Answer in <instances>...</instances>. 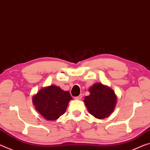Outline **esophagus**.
<instances>
[{"label":"esophagus","instance_id":"obj_1","mask_svg":"<svg viewBox=\"0 0 150 150\" xmlns=\"http://www.w3.org/2000/svg\"><path fill=\"white\" fill-rule=\"evenodd\" d=\"M81 98H82V95L81 94L79 95V96H77V97H75V99H77V100H80V99H81Z\"/></svg>","mask_w":150,"mask_h":150}]
</instances>
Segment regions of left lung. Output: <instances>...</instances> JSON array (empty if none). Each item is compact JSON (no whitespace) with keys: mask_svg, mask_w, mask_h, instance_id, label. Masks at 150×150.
Returning a JSON list of instances; mask_svg holds the SVG:
<instances>
[{"mask_svg":"<svg viewBox=\"0 0 150 150\" xmlns=\"http://www.w3.org/2000/svg\"><path fill=\"white\" fill-rule=\"evenodd\" d=\"M90 95L85 97L84 103L89 113L97 119L109 117L117 103V96L110 87L99 83L89 88Z\"/></svg>","mask_w":150,"mask_h":150,"instance_id":"8db88e82","label":"left lung"}]
</instances>
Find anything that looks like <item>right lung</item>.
Returning a JSON list of instances; mask_svg holds the SVG:
<instances>
[{
	"label": "right lung",
	"instance_id": "1",
	"mask_svg": "<svg viewBox=\"0 0 150 150\" xmlns=\"http://www.w3.org/2000/svg\"><path fill=\"white\" fill-rule=\"evenodd\" d=\"M73 98L69 91L55 85L42 88L33 97L35 109L47 120H56L65 113Z\"/></svg>",
	"mask_w": 150,
	"mask_h": 150
}]
</instances>
